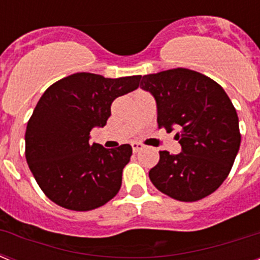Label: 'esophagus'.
Returning <instances> with one entry per match:
<instances>
[{
    "mask_svg": "<svg viewBox=\"0 0 260 260\" xmlns=\"http://www.w3.org/2000/svg\"><path fill=\"white\" fill-rule=\"evenodd\" d=\"M132 147H133V151H134L135 153L139 152V151H142L144 148L143 144L139 143V142H134V143H132Z\"/></svg>",
    "mask_w": 260,
    "mask_h": 260,
    "instance_id": "1",
    "label": "esophagus"
}]
</instances>
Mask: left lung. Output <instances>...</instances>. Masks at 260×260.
<instances>
[{
  "mask_svg": "<svg viewBox=\"0 0 260 260\" xmlns=\"http://www.w3.org/2000/svg\"><path fill=\"white\" fill-rule=\"evenodd\" d=\"M141 88L155 98L158 127L177 128L181 152L160 151L148 173L157 190L181 202L212 194L228 177L241 144L237 112L222 87L189 69L142 78Z\"/></svg>",
  "mask_w": 260,
  "mask_h": 260,
  "instance_id": "1",
  "label": "left lung"
}]
</instances>
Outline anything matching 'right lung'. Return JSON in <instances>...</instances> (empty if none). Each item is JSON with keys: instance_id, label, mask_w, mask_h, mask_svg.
Here are the masks:
<instances>
[{"instance_id": "obj_1", "label": "right lung", "mask_w": 260, "mask_h": 260, "mask_svg": "<svg viewBox=\"0 0 260 260\" xmlns=\"http://www.w3.org/2000/svg\"><path fill=\"white\" fill-rule=\"evenodd\" d=\"M141 75L112 79L77 73L53 83L39 100L26 130L27 164L40 189L63 208L89 211L121 189L133 148L89 142L104 127L114 99L139 87Z\"/></svg>"}]
</instances>
